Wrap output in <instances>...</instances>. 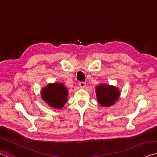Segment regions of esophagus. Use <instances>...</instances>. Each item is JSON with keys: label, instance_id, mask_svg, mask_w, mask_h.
<instances>
[{"label": "esophagus", "instance_id": "34e87169", "mask_svg": "<svg viewBox=\"0 0 157 157\" xmlns=\"http://www.w3.org/2000/svg\"><path fill=\"white\" fill-rule=\"evenodd\" d=\"M79 86H80L81 88H85L86 86V83L84 82H79Z\"/></svg>", "mask_w": 157, "mask_h": 157}]
</instances>
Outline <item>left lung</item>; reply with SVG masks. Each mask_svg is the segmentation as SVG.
Masks as SVG:
<instances>
[{
    "label": "left lung",
    "instance_id": "1",
    "mask_svg": "<svg viewBox=\"0 0 157 157\" xmlns=\"http://www.w3.org/2000/svg\"><path fill=\"white\" fill-rule=\"evenodd\" d=\"M97 102L103 107L111 106L118 101L121 92L115 86L101 83L96 86Z\"/></svg>",
    "mask_w": 157,
    "mask_h": 157
}]
</instances>
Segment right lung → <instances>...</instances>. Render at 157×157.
Returning <instances> with one entry per match:
<instances>
[{
	"instance_id": "right-lung-1",
	"label": "right lung",
	"mask_w": 157,
	"mask_h": 157,
	"mask_svg": "<svg viewBox=\"0 0 157 157\" xmlns=\"http://www.w3.org/2000/svg\"><path fill=\"white\" fill-rule=\"evenodd\" d=\"M41 96L48 106L60 109L66 104L68 90L61 82L48 83L41 90Z\"/></svg>"
}]
</instances>
